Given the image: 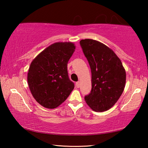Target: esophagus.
I'll return each mask as SVG.
<instances>
[{
	"instance_id": "esophagus-1",
	"label": "esophagus",
	"mask_w": 148,
	"mask_h": 148,
	"mask_svg": "<svg viewBox=\"0 0 148 148\" xmlns=\"http://www.w3.org/2000/svg\"><path fill=\"white\" fill-rule=\"evenodd\" d=\"M76 87H77V88H79V87H80V83H79V82H76Z\"/></svg>"
}]
</instances>
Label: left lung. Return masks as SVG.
<instances>
[{
    "instance_id": "1",
    "label": "left lung",
    "mask_w": 148,
    "mask_h": 148,
    "mask_svg": "<svg viewBox=\"0 0 148 148\" xmlns=\"http://www.w3.org/2000/svg\"><path fill=\"white\" fill-rule=\"evenodd\" d=\"M91 71V91L85 97L87 105L95 112L109 110L123 92L126 72L114 51L92 39L79 42Z\"/></svg>"
}]
</instances>
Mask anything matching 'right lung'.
<instances>
[{
	"mask_svg": "<svg viewBox=\"0 0 148 148\" xmlns=\"http://www.w3.org/2000/svg\"><path fill=\"white\" fill-rule=\"evenodd\" d=\"M72 42H56L31 62L27 82L34 99L42 106L53 109L66 101L74 88L67 64L75 51Z\"/></svg>",
	"mask_w": 148,
	"mask_h": 148,
	"instance_id": "right-lung-1",
	"label": "right lung"
}]
</instances>
